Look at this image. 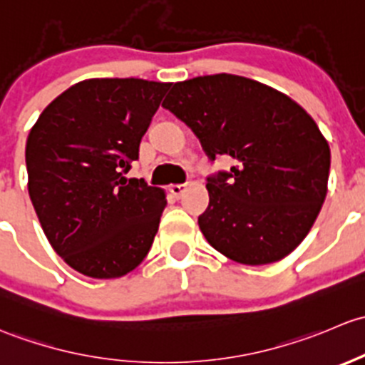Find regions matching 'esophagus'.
Returning <instances> with one entry per match:
<instances>
[{
    "label": "esophagus",
    "instance_id": "esophagus-1",
    "mask_svg": "<svg viewBox=\"0 0 365 365\" xmlns=\"http://www.w3.org/2000/svg\"><path fill=\"white\" fill-rule=\"evenodd\" d=\"M187 184H170V193L174 195V197H182V193L186 191Z\"/></svg>",
    "mask_w": 365,
    "mask_h": 365
}]
</instances>
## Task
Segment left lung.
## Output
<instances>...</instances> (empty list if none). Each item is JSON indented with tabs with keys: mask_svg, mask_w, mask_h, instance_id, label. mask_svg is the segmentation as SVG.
<instances>
[{
	"mask_svg": "<svg viewBox=\"0 0 365 365\" xmlns=\"http://www.w3.org/2000/svg\"><path fill=\"white\" fill-rule=\"evenodd\" d=\"M163 107L191 128L210 160L235 161L207 179L198 227L210 246L244 265L290 255L327 197L330 148L314 119L277 89L230 73L175 82Z\"/></svg>",
	"mask_w": 365,
	"mask_h": 365,
	"instance_id": "1",
	"label": "left lung"
}]
</instances>
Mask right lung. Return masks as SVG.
Listing matches in <instances>:
<instances>
[{
    "instance_id": "obj_1",
    "label": "right lung",
    "mask_w": 365,
    "mask_h": 365,
    "mask_svg": "<svg viewBox=\"0 0 365 365\" xmlns=\"http://www.w3.org/2000/svg\"><path fill=\"white\" fill-rule=\"evenodd\" d=\"M170 82L89 78L52 100L26 142L28 191L56 253L95 279L148 257L165 191L123 178Z\"/></svg>"
}]
</instances>
